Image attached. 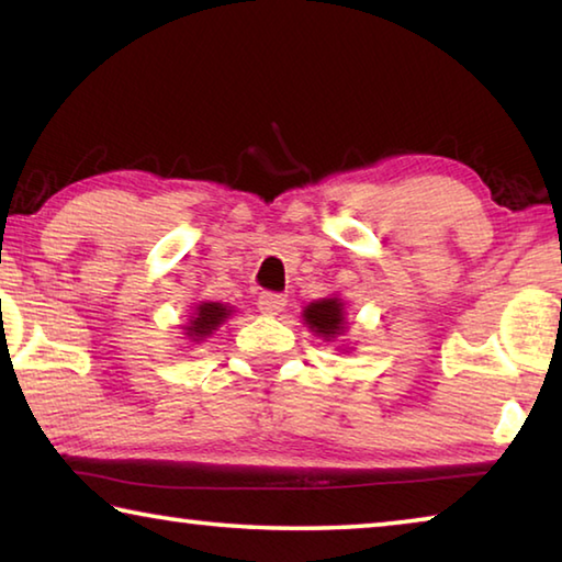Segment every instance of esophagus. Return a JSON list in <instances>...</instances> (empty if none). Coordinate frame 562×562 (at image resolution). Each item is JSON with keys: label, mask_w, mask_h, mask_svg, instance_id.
I'll return each mask as SVG.
<instances>
[{"label": "esophagus", "mask_w": 562, "mask_h": 562, "mask_svg": "<svg viewBox=\"0 0 562 562\" xmlns=\"http://www.w3.org/2000/svg\"><path fill=\"white\" fill-rule=\"evenodd\" d=\"M258 307L265 315H280V312L288 307V297L278 292H262L260 300H258Z\"/></svg>", "instance_id": "esophagus-1"}]
</instances>
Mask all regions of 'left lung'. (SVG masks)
<instances>
[{
    "instance_id": "8db88e82",
    "label": "left lung",
    "mask_w": 562,
    "mask_h": 562,
    "mask_svg": "<svg viewBox=\"0 0 562 562\" xmlns=\"http://www.w3.org/2000/svg\"><path fill=\"white\" fill-rule=\"evenodd\" d=\"M302 319L304 325L310 327V331H315V337H322L325 341H339V337L347 331V307L337 294L335 297H322L310 302L307 307L302 310ZM341 351H347L349 347H337Z\"/></svg>"
}]
</instances>
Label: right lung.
Wrapping results in <instances>:
<instances>
[{"mask_svg":"<svg viewBox=\"0 0 562 562\" xmlns=\"http://www.w3.org/2000/svg\"><path fill=\"white\" fill-rule=\"evenodd\" d=\"M233 307L223 302H198L195 310L190 312V319L183 325V339L190 345H203L207 337L215 335V329L225 325L233 315Z\"/></svg>","mask_w":562,"mask_h":562,"instance_id":"1","label":"right lung"}]
</instances>
